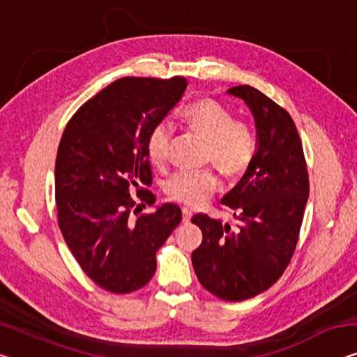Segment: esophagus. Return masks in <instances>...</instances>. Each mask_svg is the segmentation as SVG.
Wrapping results in <instances>:
<instances>
[{
    "mask_svg": "<svg viewBox=\"0 0 357 357\" xmlns=\"http://www.w3.org/2000/svg\"><path fill=\"white\" fill-rule=\"evenodd\" d=\"M190 218H192V211L189 208H183V222H189Z\"/></svg>",
    "mask_w": 357,
    "mask_h": 357,
    "instance_id": "obj_1",
    "label": "esophagus"
}]
</instances>
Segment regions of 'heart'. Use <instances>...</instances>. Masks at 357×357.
<instances>
[{"mask_svg": "<svg viewBox=\"0 0 357 357\" xmlns=\"http://www.w3.org/2000/svg\"><path fill=\"white\" fill-rule=\"evenodd\" d=\"M184 125L208 142L206 157L226 176H238L257 153V132L247 121L234 120L232 112L215 99H199L181 112ZM173 126L160 121L147 137V155L157 167L168 162ZM218 188L210 169H183L165 183L169 199L188 206L202 205Z\"/></svg>", "mask_w": 357, "mask_h": 357, "instance_id": "heart-1", "label": "heart"}]
</instances>
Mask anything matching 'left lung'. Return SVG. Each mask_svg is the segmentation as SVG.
Masks as SVG:
<instances>
[{
	"instance_id": "1",
	"label": "left lung",
	"mask_w": 357,
	"mask_h": 357,
	"mask_svg": "<svg viewBox=\"0 0 357 357\" xmlns=\"http://www.w3.org/2000/svg\"><path fill=\"white\" fill-rule=\"evenodd\" d=\"M242 99L257 126V153L236 188L225 195L236 227L206 215L192 222L204 241L192 252L197 279L221 300L242 301L268 290L295 252L310 179L296 126L268 96L248 84L227 89Z\"/></svg>"
}]
</instances>
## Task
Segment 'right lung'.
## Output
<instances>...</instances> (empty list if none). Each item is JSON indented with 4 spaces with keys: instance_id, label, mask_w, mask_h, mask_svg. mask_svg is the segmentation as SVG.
Returning <instances> with one entry per match:
<instances>
[{
    "instance_id": "add662e5",
    "label": "right lung",
    "mask_w": 357,
    "mask_h": 357,
    "mask_svg": "<svg viewBox=\"0 0 357 357\" xmlns=\"http://www.w3.org/2000/svg\"><path fill=\"white\" fill-rule=\"evenodd\" d=\"M188 86L172 79H116L72 116L56 158L57 220L82 269L100 289L130 294L155 274V253L181 222V208L155 206L137 215L131 192L155 204L149 132L173 110Z\"/></svg>"
}]
</instances>
